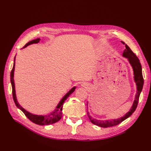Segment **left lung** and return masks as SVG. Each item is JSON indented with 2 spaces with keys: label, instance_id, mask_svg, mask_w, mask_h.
<instances>
[{
  "label": "left lung",
  "instance_id": "obj_1",
  "mask_svg": "<svg viewBox=\"0 0 151 151\" xmlns=\"http://www.w3.org/2000/svg\"><path fill=\"white\" fill-rule=\"evenodd\" d=\"M124 45H125V47H126V49L124 50V52L123 54V56L124 57L127 58L129 59V61L130 63L132 65L133 70H134V81H135L137 86V94L136 95V99L135 101L134 102V104L132 105V108L130 110V111L128 112L127 114H125L123 117L121 118H119L117 119H114L111 121H98L94 119H92V117L89 115L88 112V115L89 119H90L91 122L95 125H97L99 127H103V128H107V127H111L115 126V125H117L121 122L124 121L126 119L129 117L131 115H132L134 111L136 110V109L137 106V104H138L139 99V95L142 90L143 89V83H144V80L143 78V75H142V65H141V63L139 62V60L137 56L134 54L132 50L130 49V47L127 45L125 44L124 42H123Z\"/></svg>",
  "mask_w": 151,
  "mask_h": 151
}]
</instances>
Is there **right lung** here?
Returning <instances> with one entry per match:
<instances>
[{"label": "right lung", "instance_id": "obj_1", "mask_svg": "<svg viewBox=\"0 0 151 151\" xmlns=\"http://www.w3.org/2000/svg\"><path fill=\"white\" fill-rule=\"evenodd\" d=\"M40 38H37L36 40H34L32 41H30L28 43H27L24 46L23 48L27 47L29 45L33 44V43H37L40 42ZM15 58H14V67H13L12 70L11 71L10 74V81H11V84H12V95H13V99H14V101L15 102V105L17 106L18 108L20 109V110L23 112L24 115L29 119L33 122V123H36L39 125H48V124H51L53 123H55L56 122L60 121L61 118L62 117V108H63V102H65L66 99L69 97V96L73 93L75 90V87L73 88L70 90L64 96L63 98L61 100L58 105L57 106L56 110H54L52 113H51L47 115H34L32 114L29 112L26 111L24 109L22 108L20 104H19V102L17 101V99H16V95H15V84H14V69H15Z\"/></svg>", "mask_w": 151, "mask_h": 151}]
</instances>
